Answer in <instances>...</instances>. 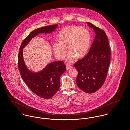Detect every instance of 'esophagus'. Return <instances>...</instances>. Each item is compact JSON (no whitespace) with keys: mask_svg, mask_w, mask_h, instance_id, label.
<instances>
[{"mask_svg":"<svg viewBox=\"0 0 130 130\" xmlns=\"http://www.w3.org/2000/svg\"><path fill=\"white\" fill-rule=\"evenodd\" d=\"M72 68H73V67L72 66H71L70 65H69V64H67L66 65V69H67V70H70Z\"/></svg>","mask_w":130,"mask_h":130,"instance_id":"1","label":"esophagus"}]
</instances>
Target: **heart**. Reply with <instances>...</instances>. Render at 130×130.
Wrapping results in <instances>:
<instances>
[{"label":"heart","instance_id":"1","mask_svg":"<svg viewBox=\"0 0 130 130\" xmlns=\"http://www.w3.org/2000/svg\"><path fill=\"white\" fill-rule=\"evenodd\" d=\"M90 43V34L85 28L67 26L59 32L58 41L54 42L52 48L56 57L61 59L66 53V47L69 53L65 58L69 62L74 57L81 58L88 52Z\"/></svg>","mask_w":130,"mask_h":130}]
</instances>
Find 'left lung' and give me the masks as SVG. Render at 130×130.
Returning <instances> with one entry per match:
<instances>
[{"label": "left lung", "instance_id": "obj_1", "mask_svg": "<svg viewBox=\"0 0 130 130\" xmlns=\"http://www.w3.org/2000/svg\"><path fill=\"white\" fill-rule=\"evenodd\" d=\"M92 28L96 36L88 54L74 64L78 71L76 84L84 92L93 93L104 84L111 58V48L105 32L87 22Z\"/></svg>", "mask_w": 130, "mask_h": 130}]
</instances>
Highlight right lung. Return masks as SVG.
<instances>
[{"instance_id": "obj_1", "label": "right lung", "mask_w": 130, "mask_h": 130, "mask_svg": "<svg viewBox=\"0 0 130 130\" xmlns=\"http://www.w3.org/2000/svg\"><path fill=\"white\" fill-rule=\"evenodd\" d=\"M57 26V25H50L32 31L22 42L18 54V67L21 78L34 93L44 99L51 98L57 92L60 87V77L66 71V66L62 61H54L47 65L42 71L32 72L25 64L23 49L33 37L40 33H52Z\"/></svg>"}]
</instances>
